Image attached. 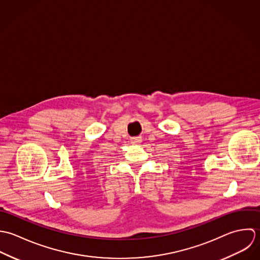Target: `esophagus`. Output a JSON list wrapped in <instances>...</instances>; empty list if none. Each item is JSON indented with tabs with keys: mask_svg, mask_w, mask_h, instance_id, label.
<instances>
[{
	"mask_svg": "<svg viewBox=\"0 0 260 260\" xmlns=\"http://www.w3.org/2000/svg\"><path fill=\"white\" fill-rule=\"evenodd\" d=\"M141 142H142V139L140 137L132 139V144H134V145H139V144H141Z\"/></svg>",
	"mask_w": 260,
	"mask_h": 260,
	"instance_id": "esophagus-1",
	"label": "esophagus"
}]
</instances>
